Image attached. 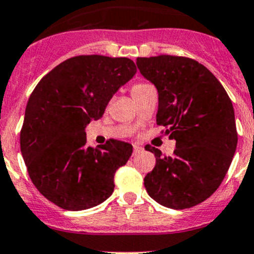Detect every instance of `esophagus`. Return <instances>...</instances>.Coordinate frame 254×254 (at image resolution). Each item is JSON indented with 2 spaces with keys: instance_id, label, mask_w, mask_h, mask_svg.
Masks as SVG:
<instances>
[{
  "instance_id": "esophagus-1",
  "label": "esophagus",
  "mask_w": 254,
  "mask_h": 254,
  "mask_svg": "<svg viewBox=\"0 0 254 254\" xmlns=\"http://www.w3.org/2000/svg\"><path fill=\"white\" fill-rule=\"evenodd\" d=\"M143 150V148L140 147L139 144H134L133 145V154H138V153H140Z\"/></svg>"
}]
</instances>
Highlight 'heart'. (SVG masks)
<instances>
[{
    "label": "heart",
    "instance_id": "b5f03b06",
    "mask_svg": "<svg viewBox=\"0 0 254 254\" xmlns=\"http://www.w3.org/2000/svg\"><path fill=\"white\" fill-rule=\"evenodd\" d=\"M147 86H149V85H148V84H135V85H133L132 90H130V92H132V96L135 94V92L140 91V90H143V89H145Z\"/></svg>",
    "mask_w": 254,
    "mask_h": 254
}]
</instances>
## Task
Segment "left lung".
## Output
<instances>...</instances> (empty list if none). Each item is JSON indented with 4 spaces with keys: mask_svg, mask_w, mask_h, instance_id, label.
Listing matches in <instances>:
<instances>
[{
    "mask_svg": "<svg viewBox=\"0 0 254 254\" xmlns=\"http://www.w3.org/2000/svg\"><path fill=\"white\" fill-rule=\"evenodd\" d=\"M140 74L158 90L157 125L177 148L173 157L154 153L144 187L158 204L174 210L205 201L222 183L237 147L232 101L207 67L190 58H137Z\"/></svg>",
    "mask_w": 254,
    "mask_h": 254,
    "instance_id": "obj_1",
    "label": "left lung"
}]
</instances>
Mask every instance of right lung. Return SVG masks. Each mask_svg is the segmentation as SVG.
<instances>
[{
  "label": "right lung",
  "instance_id": "obj_1",
  "mask_svg": "<svg viewBox=\"0 0 254 254\" xmlns=\"http://www.w3.org/2000/svg\"><path fill=\"white\" fill-rule=\"evenodd\" d=\"M135 71L128 58L72 57L48 72L29 96L21 152L34 187L57 206L86 210L114 192L115 173L129 159L132 145L110 139L87 147L85 127L101 119Z\"/></svg>",
  "mask_w": 254,
  "mask_h": 254
}]
</instances>
